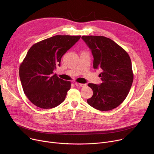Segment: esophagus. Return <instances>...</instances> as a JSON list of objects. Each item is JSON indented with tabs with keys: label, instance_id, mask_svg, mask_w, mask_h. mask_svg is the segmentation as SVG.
I'll list each match as a JSON object with an SVG mask.
<instances>
[{
	"label": "esophagus",
	"instance_id": "obj_1",
	"mask_svg": "<svg viewBox=\"0 0 154 154\" xmlns=\"http://www.w3.org/2000/svg\"><path fill=\"white\" fill-rule=\"evenodd\" d=\"M75 85L77 86H79V87H81V88H84L85 86H86V84H82V83H78V82H75Z\"/></svg>",
	"mask_w": 154,
	"mask_h": 154
}]
</instances>
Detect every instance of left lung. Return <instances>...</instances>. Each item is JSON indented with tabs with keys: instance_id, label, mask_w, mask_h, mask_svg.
Listing matches in <instances>:
<instances>
[{
	"instance_id": "8db88e82",
	"label": "left lung",
	"mask_w": 154,
	"mask_h": 154,
	"mask_svg": "<svg viewBox=\"0 0 154 154\" xmlns=\"http://www.w3.org/2000/svg\"><path fill=\"white\" fill-rule=\"evenodd\" d=\"M81 38L91 50L94 68L102 70L99 76L102 81L100 85L88 84L93 95L87 102L100 111L114 109L125 100L132 86L131 58L122 47L108 38L83 36Z\"/></svg>"
}]
</instances>
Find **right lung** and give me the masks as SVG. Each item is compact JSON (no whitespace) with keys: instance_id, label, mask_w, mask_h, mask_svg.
Here are the masks:
<instances>
[{"instance_id":"right-lung-1","label":"right lung","mask_w":154,"mask_h":154,"mask_svg":"<svg viewBox=\"0 0 154 154\" xmlns=\"http://www.w3.org/2000/svg\"><path fill=\"white\" fill-rule=\"evenodd\" d=\"M81 36L57 35L32 45L20 66L23 91L37 107L47 109L62 103L71 82L59 78L54 70L60 65L62 56Z\"/></svg>"}]
</instances>
